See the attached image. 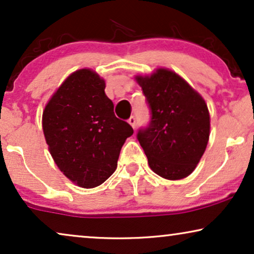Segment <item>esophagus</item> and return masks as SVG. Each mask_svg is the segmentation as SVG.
Segmentation results:
<instances>
[{
  "label": "esophagus",
  "instance_id": "obj_1",
  "mask_svg": "<svg viewBox=\"0 0 254 254\" xmlns=\"http://www.w3.org/2000/svg\"><path fill=\"white\" fill-rule=\"evenodd\" d=\"M128 123H129L131 127L135 128V126H136V118H135L134 116H131L129 119H128Z\"/></svg>",
  "mask_w": 254,
  "mask_h": 254
}]
</instances>
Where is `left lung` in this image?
Masks as SVG:
<instances>
[{
	"label": "left lung",
	"instance_id": "8db88e82",
	"mask_svg": "<svg viewBox=\"0 0 254 254\" xmlns=\"http://www.w3.org/2000/svg\"><path fill=\"white\" fill-rule=\"evenodd\" d=\"M150 109V123L137 131L148 164L158 176L177 180L196 168L209 140L210 118L202 97L179 75L159 68L136 76Z\"/></svg>",
	"mask_w": 254,
	"mask_h": 254
}]
</instances>
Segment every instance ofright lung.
<instances>
[{"label":"right lung","mask_w":254,"mask_h":254,"mask_svg":"<svg viewBox=\"0 0 254 254\" xmlns=\"http://www.w3.org/2000/svg\"><path fill=\"white\" fill-rule=\"evenodd\" d=\"M105 81L79 69L45 107L43 129L55 164L76 185L92 189L116 171L120 150L134 130L118 119Z\"/></svg>","instance_id":"add662e5"}]
</instances>
